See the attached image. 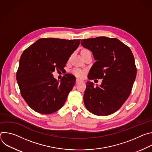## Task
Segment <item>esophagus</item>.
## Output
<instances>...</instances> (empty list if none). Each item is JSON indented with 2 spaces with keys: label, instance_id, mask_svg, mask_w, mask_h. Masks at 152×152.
Masks as SVG:
<instances>
[{
  "label": "esophagus",
  "instance_id": "esophagus-1",
  "mask_svg": "<svg viewBox=\"0 0 152 152\" xmlns=\"http://www.w3.org/2000/svg\"><path fill=\"white\" fill-rule=\"evenodd\" d=\"M82 82H83V81L82 80H81V79H76V83H79Z\"/></svg>",
  "mask_w": 152,
  "mask_h": 152
}]
</instances>
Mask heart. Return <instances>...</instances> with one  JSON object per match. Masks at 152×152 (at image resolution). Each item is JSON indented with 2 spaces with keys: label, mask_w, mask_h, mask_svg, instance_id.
I'll list each match as a JSON object with an SVG mask.
<instances>
[{
  "label": "heart",
  "mask_w": 152,
  "mask_h": 152,
  "mask_svg": "<svg viewBox=\"0 0 152 152\" xmlns=\"http://www.w3.org/2000/svg\"><path fill=\"white\" fill-rule=\"evenodd\" d=\"M72 73L76 76L79 77H83L85 75V72L79 69H74L72 70Z\"/></svg>",
  "instance_id": "heart-1"
}]
</instances>
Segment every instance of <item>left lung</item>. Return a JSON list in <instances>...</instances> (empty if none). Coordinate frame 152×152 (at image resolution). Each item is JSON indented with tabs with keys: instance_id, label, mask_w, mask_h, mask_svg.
Masks as SVG:
<instances>
[{
	"instance_id": "8db88e82",
	"label": "left lung",
	"mask_w": 152,
	"mask_h": 152,
	"mask_svg": "<svg viewBox=\"0 0 152 152\" xmlns=\"http://www.w3.org/2000/svg\"><path fill=\"white\" fill-rule=\"evenodd\" d=\"M82 46L91 50L96 62L89 79H101L102 84L86 82L85 106L97 115H108L118 110L131 93L137 67L130 48L115 38L99 37L82 39Z\"/></svg>"
}]
</instances>
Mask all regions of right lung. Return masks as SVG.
<instances>
[{
	"instance_id": "obj_1",
	"label": "right lung",
	"mask_w": 152,
	"mask_h": 152,
	"mask_svg": "<svg viewBox=\"0 0 152 152\" xmlns=\"http://www.w3.org/2000/svg\"><path fill=\"white\" fill-rule=\"evenodd\" d=\"M80 41V39L40 38L21 55L16 79L21 96L37 113H53L66 102L76 78L67 73L59 83L52 72L64 69Z\"/></svg>"
}]
</instances>
